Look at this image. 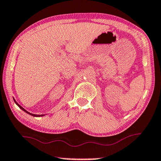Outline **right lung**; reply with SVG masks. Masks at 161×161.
<instances>
[{"label": "right lung", "instance_id": "add662e5", "mask_svg": "<svg viewBox=\"0 0 161 161\" xmlns=\"http://www.w3.org/2000/svg\"><path fill=\"white\" fill-rule=\"evenodd\" d=\"M14 102H15V103H16V104H17V105L18 106H19V107L20 108H21V109H22V110H23V111H24V112H25L27 113V114H30V115H32V116H33V117H42V116H44V114H31V113H30V112H28V111H26L25 109V108H24L23 107H22V106H20V105H19V104H18V103H17V101H15V99H14Z\"/></svg>", "mask_w": 161, "mask_h": 161}]
</instances>
